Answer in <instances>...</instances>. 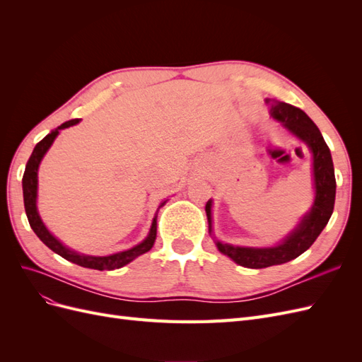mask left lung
Listing matches in <instances>:
<instances>
[{"mask_svg":"<svg viewBox=\"0 0 362 362\" xmlns=\"http://www.w3.org/2000/svg\"><path fill=\"white\" fill-rule=\"evenodd\" d=\"M270 115L286 127L288 131L303 140L313 152V172L315 184V199L311 211L306 214L300 225L273 247H240L216 242L217 249L223 255L234 259L237 264L247 269H266L278 266L298 258L308 249L315 238L320 235L323 228L329 222L335 204V173L331 151L320 133V129L306 116L300 108L287 103L272 104ZM208 226L211 231V201L205 205Z\"/></svg>","mask_w":362,"mask_h":362,"instance_id":"1","label":"left lung"}]
</instances>
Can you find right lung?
<instances>
[{
	"label": "right lung",
	"mask_w": 362,
	"mask_h": 362,
	"mask_svg": "<svg viewBox=\"0 0 362 362\" xmlns=\"http://www.w3.org/2000/svg\"><path fill=\"white\" fill-rule=\"evenodd\" d=\"M80 119H72L68 120V122L62 124L59 128H56L48 136L43 137L39 144L33 149L31 156L27 161L25 166V172L23 177V190H24V206H25V213L28 217V223L31 226L33 231L36 233V235L45 243L52 252H56L60 257H63L64 259H68L71 262H75L81 267H87V269H95V270H115V269H120L124 267L128 262L133 261L134 258H137L139 255L145 254L152 246H154L156 237H157V216L152 221V226L151 231L148 234V237L141 242L140 245L131 247L125 252H119V254H113L108 257H90V255H84V254H76V252L64 247L59 240L54 237L48 229L43 225V222L40 221L37 208H36V196H37V169L39 164L43 158V156L47 154V151L49 149V146L52 145L54 139L57 137L59 129L68 128L71 125L78 124ZM166 204V201L160 204V208Z\"/></svg>",
	"instance_id": "right-lung-1"
}]
</instances>
